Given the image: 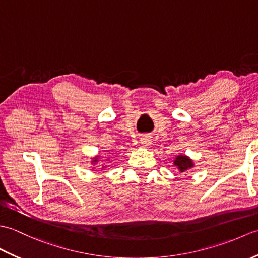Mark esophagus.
Here are the masks:
<instances>
[{"instance_id":"obj_1","label":"esophagus","mask_w":258,"mask_h":258,"mask_svg":"<svg viewBox=\"0 0 258 258\" xmlns=\"http://www.w3.org/2000/svg\"><path fill=\"white\" fill-rule=\"evenodd\" d=\"M141 144L145 146V147L150 146L151 145V139L149 138V136H144V138L141 139Z\"/></svg>"}]
</instances>
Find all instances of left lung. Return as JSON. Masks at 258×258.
I'll use <instances>...</instances> for the list:
<instances>
[{
    "mask_svg": "<svg viewBox=\"0 0 258 258\" xmlns=\"http://www.w3.org/2000/svg\"><path fill=\"white\" fill-rule=\"evenodd\" d=\"M174 165L178 168V171L180 173H186V171H188L191 167H194V163L191 161V158L183 154L175 157Z\"/></svg>",
    "mask_w": 258,
    "mask_h": 258,
    "instance_id": "1",
    "label": "left lung"
}]
</instances>
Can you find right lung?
Here are the masks:
<instances>
[{
    "label": "right lung",
    "instance_id": "right-lung-1",
    "mask_svg": "<svg viewBox=\"0 0 258 258\" xmlns=\"http://www.w3.org/2000/svg\"><path fill=\"white\" fill-rule=\"evenodd\" d=\"M98 158H100L98 156L93 157V161H92V163H93V164H96V163L98 162ZM104 168H105V165H103V166H102V169H104Z\"/></svg>",
    "mask_w": 258,
    "mask_h": 258
}]
</instances>
